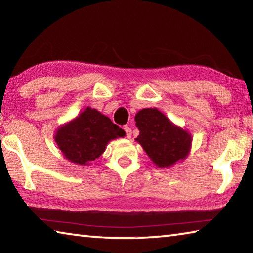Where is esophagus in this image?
I'll return each instance as SVG.
<instances>
[{
    "mask_svg": "<svg viewBox=\"0 0 253 253\" xmlns=\"http://www.w3.org/2000/svg\"><path fill=\"white\" fill-rule=\"evenodd\" d=\"M124 130H125V132H126L127 138H130V137H131V128L129 126H125V127H124Z\"/></svg>",
    "mask_w": 253,
    "mask_h": 253,
    "instance_id": "1",
    "label": "esophagus"
}]
</instances>
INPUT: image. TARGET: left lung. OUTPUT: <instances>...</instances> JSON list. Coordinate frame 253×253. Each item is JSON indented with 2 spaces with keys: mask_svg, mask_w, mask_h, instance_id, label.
I'll return each mask as SVG.
<instances>
[{
  "mask_svg": "<svg viewBox=\"0 0 253 253\" xmlns=\"http://www.w3.org/2000/svg\"><path fill=\"white\" fill-rule=\"evenodd\" d=\"M136 138L157 168H169L185 160L192 145L188 131L169 121L157 108H145L135 116Z\"/></svg>",
  "mask_w": 253,
  "mask_h": 253,
  "instance_id": "1",
  "label": "left lung"
}]
</instances>
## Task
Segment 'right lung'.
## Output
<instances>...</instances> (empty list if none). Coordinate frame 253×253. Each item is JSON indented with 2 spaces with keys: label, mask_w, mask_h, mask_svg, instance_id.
Here are the masks:
<instances>
[{
  "label": "right lung",
  "mask_w": 253,
  "mask_h": 253,
  "mask_svg": "<svg viewBox=\"0 0 253 253\" xmlns=\"http://www.w3.org/2000/svg\"><path fill=\"white\" fill-rule=\"evenodd\" d=\"M125 135L108 117L87 107L75 119L58 128L54 140L68 161L89 165L105 152L110 140Z\"/></svg>",
  "instance_id": "1"
}]
</instances>
